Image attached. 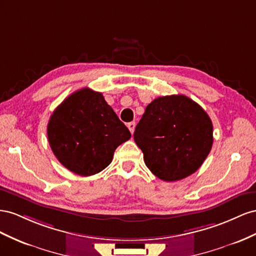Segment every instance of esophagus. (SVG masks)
<instances>
[{"label":"esophagus","instance_id":"obj_1","mask_svg":"<svg viewBox=\"0 0 256 256\" xmlns=\"http://www.w3.org/2000/svg\"><path fill=\"white\" fill-rule=\"evenodd\" d=\"M135 126H136V123H135V122H130V123H128V130H130V134L134 133Z\"/></svg>","mask_w":256,"mask_h":256}]
</instances>
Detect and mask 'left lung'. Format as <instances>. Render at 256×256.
I'll list each match as a JSON object with an SVG mask.
<instances>
[{
  "label": "left lung",
  "instance_id": "1",
  "mask_svg": "<svg viewBox=\"0 0 256 256\" xmlns=\"http://www.w3.org/2000/svg\"><path fill=\"white\" fill-rule=\"evenodd\" d=\"M212 122L204 109L186 96L153 100L136 126L134 140L144 164L164 181L194 174L212 147Z\"/></svg>",
  "mask_w": 256,
  "mask_h": 256
}]
</instances>
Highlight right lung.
<instances>
[{"instance_id":"add662e5","label":"right lung","mask_w":256,"mask_h":256,"mask_svg":"<svg viewBox=\"0 0 256 256\" xmlns=\"http://www.w3.org/2000/svg\"><path fill=\"white\" fill-rule=\"evenodd\" d=\"M47 135L59 162L84 177L106 168L114 150L130 138L103 94L89 88L70 94L56 108Z\"/></svg>"}]
</instances>
